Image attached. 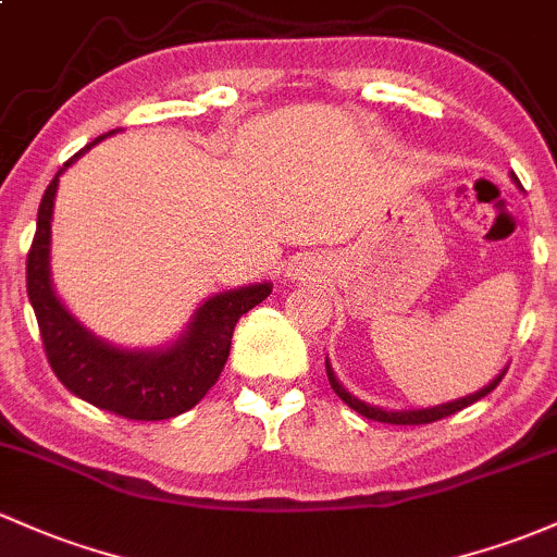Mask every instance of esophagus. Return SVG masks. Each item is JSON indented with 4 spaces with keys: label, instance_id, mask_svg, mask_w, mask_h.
I'll return each instance as SVG.
<instances>
[{
    "label": "esophagus",
    "instance_id": "obj_1",
    "mask_svg": "<svg viewBox=\"0 0 557 557\" xmlns=\"http://www.w3.org/2000/svg\"><path fill=\"white\" fill-rule=\"evenodd\" d=\"M313 271V262L308 260V257H295V260H292V265L286 268V273H289L292 278H305L308 276V273Z\"/></svg>",
    "mask_w": 557,
    "mask_h": 557
}]
</instances>
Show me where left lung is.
I'll return each instance as SVG.
<instances>
[{
	"mask_svg": "<svg viewBox=\"0 0 557 557\" xmlns=\"http://www.w3.org/2000/svg\"><path fill=\"white\" fill-rule=\"evenodd\" d=\"M510 181L518 185L520 188V181L516 177V172H510ZM507 367L502 369L499 374L494 376L488 385H483L481 391L475 393H468V396L462 398H454V400H446V404H435V406H422V409H382V406H374V404H367V400H361L358 396H352L348 387L343 385V382L337 380V374H334L332 363H329V356H326V376H329V385H332V391L337 393L339 398L345 400V404L350 406L352 411H358L361 417H367V420H374V422H391V424H424V422H435L441 420V417H448L454 414V411L465 409V406L475 404V400H481L483 396H488V393L494 391L496 385L502 382V376H505Z\"/></svg>",
	"mask_w": 557,
	"mask_h": 557,
	"instance_id": "8db88e82",
	"label": "left lung"
}]
</instances>
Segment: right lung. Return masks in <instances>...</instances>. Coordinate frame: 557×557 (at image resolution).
<instances>
[{
	"label": "right lung",
	"instance_id": "add662e5",
	"mask_svg": "<svg viewBox=\"0 0 557 557\" xmlns=\"http://www.w3.org/2000/svg\"><path fill=\"white\" fill-rule=\"evenodd\" d=\"M119 129L95 137L55 172L37 214V236L26 262L28 300L37 313L47 361L74 396L127 420H170L194 409L218 382L231 352L233 326L273 292L271 281L225 289L190 313L172 343L157 348H122L82 324L52 284V212L61 175L92 146Z\"/></svg>",
	"mask_w": 557,
	"mask_h": 557
}]
</instances>
